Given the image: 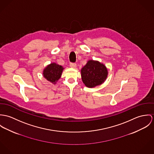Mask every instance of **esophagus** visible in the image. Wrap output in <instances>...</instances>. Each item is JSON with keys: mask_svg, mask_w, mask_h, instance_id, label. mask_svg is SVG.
Returning a JSON list of instances; mask_svg holds the SVG:
<instances>
[{"mask_svg": "<svg viewBox=\"0 0 154 154\" xmlns=\"http://www.w3.org/2000/svg\"><path fill=\"white\" fill-rule=\"evenodd\" d=\"M69 66H70V67H71V68L75 69V68H76V67H77V65H76V64H75V63H70Z\"/></svg>", "mask_w": 154, "mask_h": 154, "instance_id": "obj_1", "label": "esophagus"}]
</instances>
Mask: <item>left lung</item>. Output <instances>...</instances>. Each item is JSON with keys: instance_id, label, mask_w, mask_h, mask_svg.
I'll return each instance as SVG.
<instances>
[{"instance_id": "1", "label": "left lung", "mask_w": 154, "mask_h": 154, "mask_svg": "<svg viewBox=\"0 0 154 154\" xmlns=\"http://www.w3.org/2000/svg\"><path fill=\"white\" fill-rule=\"evenodd\" d=\"M108 71L106 66L99 61L88 60L81 69L82 79L85 85L93 88L101 85L106 81Z\"/></svg>"}]
</instances>
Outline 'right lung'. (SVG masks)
Instances as JSON below:
<instances>
[{
	"label": "right lung",
	"instance_id": "obj_1",
	"mask_svg": "<svg viewBox=\"0 0 154 154\" xmlns=\"http://www.w3.org/2000/svg\"><path fill=\"white\" fill-rule=\"evenodd\" d=\"M64 69L63 66L55 63H52L44 69L42 75L47 80L55 85L61 78Z\"/></svg>",
	"mask_w": 154,
	"mask_h": 154
}]
</instances>
